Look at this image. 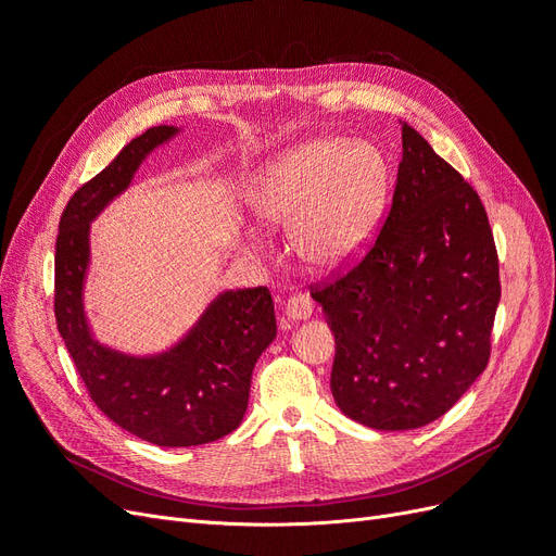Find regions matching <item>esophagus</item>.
Wrapping results in <instances>:
<instances>
[{"label": "esophagus", "mask_w": 556, "mask_h": 556, "mask_svg": "<svg viewBox=\"0 0 556 556\" xmlns=\"http://www.w3.org/2000/svg\"><path fill=\"white\" fill-rule=\"evenodd\" d=\"M285 315H288V319L292 325L296 323H304V319H308L313 315V301L308 294H294L288 299V304H285Z\"/></svg>", "instance_id": "obj_1"}]
</instances>
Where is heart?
<instances>
[{
  "mask_svg": "<svg viewBox=\"0 0 556 556\" xmlns=\"http://www.w3.org/2000/svg\"><path fill=\"white\" fill-rule=\"evenodd\" d=\"M390 194V166L380 150L345 137L311 139L262 164L250 185L257 220L288 227L301 262L336 271L374 243ZM245 252H262L257 231L241 233Z\"/></svg>",
  "mask_w": 556,
  "mask_h": 556,
  "instance_id": "obj_1",
  "label": "heart"
}]
</instances>
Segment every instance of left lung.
<instances>
[{
    "instance_id": "8db88e82",
    "label": "left lung",
    "mask_w": 556,
    "mask_h": 556,
    "mask_svg": "<svg viewBox=\"0 0 556 556\" xmlns=\"http://www.w3.org/2000/svg\"><path fill=\"white\" fill-rule=\"evenodd\" d=\"M401 146L376 245L313 294L336 339V406L378 431L425 427L466 394L490 362L501 299L480 197L408 123Z\"/></svg>"
}]
</instances>
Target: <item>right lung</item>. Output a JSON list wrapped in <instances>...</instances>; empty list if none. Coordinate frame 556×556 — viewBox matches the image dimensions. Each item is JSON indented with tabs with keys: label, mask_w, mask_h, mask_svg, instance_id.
I'll return each mask as SVG.
<instances>
[{
	"label": "right lung",
	"mask_w": 556,
	"mask_h": 556,
	"mask_svg": "<svg viewBox=\"0 0 556 556\" xmlns=\"http://www.w3.org/2000/svg\"><path fill=\"white\" fill-rule=\"evenodd\" d=\"M182 127H150L66 204L55 243V317L66 350L97 408L137 439L160 447L213 443L243 422L250 380L276 339L266 288L227 290L164 350L129 352L99 339L86 308L92 223L131 188L141 164Z\"/></svg>",
	"instance_id": "right-lung-1"
}]
</instances>
